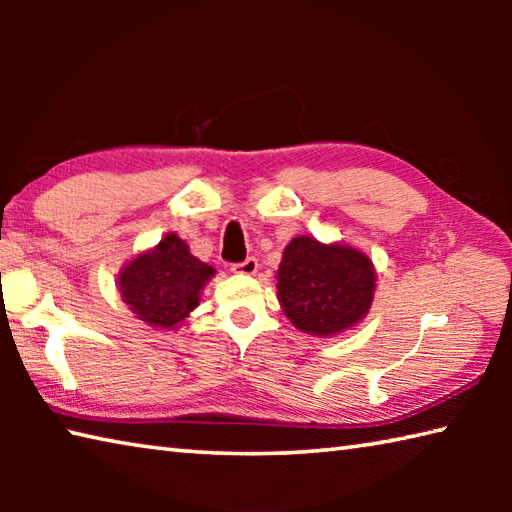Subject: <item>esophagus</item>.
<instances>
[{
	"label": "esophagus",
	"mask_w": 512,
	"mask_h": 512,
	"mask_svg": "<svg viewBox=\"0 0 512 512\" xmlns=\"http://www.w3.org/2000/svg\"><path fill=\"white\" fill-rule=\"evenodd\" d=\"M232 273L237 275H255L257 273V259L248 257L241 264H232Z\"/></svg>",
	"instance_id": "34e87169"
}]
</instances>
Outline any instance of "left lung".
<instances>
[{
    "instance_id": "8db88e82",
    "label": "left lung",
    "mask_w": 512,
    "mask_h": 512,
    "mask_svg": "<svg viewBox=\"0 0 512 512\" xmlns=\"http://www.w3.org/2000/svg\"><path fill=\"white\" fill-rule=\"evenodd\" d=\"M277 300L296 329L318 339L348 332L368 316L377 271L363 250L293 237L277 266Z\"/></svg>"
}]
</instances>
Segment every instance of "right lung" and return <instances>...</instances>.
Wrapping results in <instances>:
<instances>
[{
	"instance_id": "obj_1",
	"label": "right lung",
	"mask_w": 512,
	"mask_h": 512,
	"mask_svg": "<svg viewBox=\"0 0 512 512\" xmlns=\"http://www.w3.org/2000/svg\"><path fill=\"white\" fill-rule=\"evenodd\" d=\"M214 266L189 253L185 239L167 232L153 248L121 266L117 289L137 320L155 329H178L201 302Z\"/></svg>"
}]
</instances>
